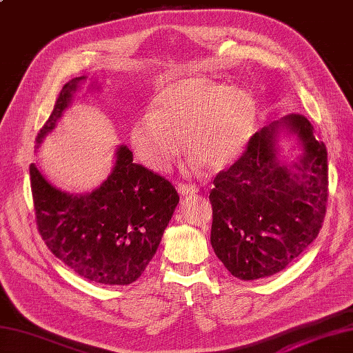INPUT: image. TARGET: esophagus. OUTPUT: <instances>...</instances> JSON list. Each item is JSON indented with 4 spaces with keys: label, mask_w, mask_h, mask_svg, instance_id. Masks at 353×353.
Wrapping results in <instances>:
<instances>
[{
    "label": "esophagus",
    "mask_w": 353,
    "mask_h": 353,
    "mask_svg": "<svg viewBox=\"0 0 353 353\" xmlns=\"http://www.w3.org/2000/svg\"><path fill=\"white\" fill-rule=\"evenodd\" d=\"M179 190V194H182V196H196V194L199 192V186L197 185H185V183H181L177 186Z\"/></svg>",
    "instance_id": "obj_1"
}]
</instances>
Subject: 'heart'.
<instances>
[{"label": "heart", "instance_id": "b5f03b06", "mask_svg": "<svg viewBox=\"0 0 353 353\" xmlns=\"http://www.w3.org/2000/svg\"><path fill=\"white\" fill-rule=\"evenodd\" d=\"M254 97L214 79L190 76L171 81L157 94L153 114L139 117L130 142L142 163L167 171L186 148L192 163L220 171L236 162L256 130Z\"/></svg>", "mask_w": 353, "mask_h": 353}]
</instances>
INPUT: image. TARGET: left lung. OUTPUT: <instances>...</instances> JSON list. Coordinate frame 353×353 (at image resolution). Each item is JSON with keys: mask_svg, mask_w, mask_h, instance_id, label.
<instances>
[{"mask_svg": "<svg viewBox=\"0 0 353 353\" xmlns=\"http://www.w3.org/2000/svg\"><path fill=\"white\" fill-rule=\"evenodd\" d=\"M282 136L296 139L299 154L292 161L280 156ZM209 200L212 249L232 276L254 281L279 273L321 229L326 145L303 115L283 117L254 133L243 156L216 174Z\"/></svg>", "mask_w": 353, "mask_h": 353, "instance_id": "left-lung-1", "label": "left lung"}]
</instances>
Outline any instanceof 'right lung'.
Returning <instances> with one entry per match:
<instances>
[{"label": "right lung", "mask_w": 353, "mask_h": 353, "mask_svg": "<svg viewBox=\"0 0 353 353\" xmlns=\"http://www.w3.org/2000/svg\"><path fill=\"white\" fill-rule=\"evenodd\" d=\"M85 76L66 83L50 118L36 137V148L54 130ZM94 88L95 81H94ZM99 89V88H97ZM37 230L56 258L85 279L129 285L152 261L179 203L172 185L133 163L127 145L115 152L110 174L91 192L71 194L52 185L30 165Z\"/></svg>", "instance_id": "1"}]
</instances>
